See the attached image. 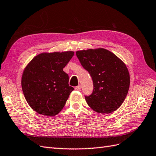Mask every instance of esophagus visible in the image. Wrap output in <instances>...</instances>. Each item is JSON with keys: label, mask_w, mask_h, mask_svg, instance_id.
<instances>
[{"label": "esophagus", "mask_w": 156, "mask_h": 156, "mask_svg": "<svg viewBox=\"0 0 156 156\" xmlns=\"http://www.w3.org/2000/svg\"><path fill=\"white\" fill-rule=\"evenodd\" d=\"M80 89H81V86L80 85H78V86H77V87H75L76 90H80Z\"/></svg>", "instance_id": "1"}]
</instances>
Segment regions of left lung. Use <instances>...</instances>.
I'll return each instance as SVG.
<instances>
[{"label": "left lung", "mask_w": 156, "mask_h": 156, "mask_svg": "<svg viewBox=\"0 0 156 156\" xmlns=\"http://www.w3.org/2000/svg\"><path fill=\"white\" fill-rule=\"evenodd\" d=\"M76 54L93 81V92L85 97L89 107L102 114L115 111L125 101L130 85L125 63L104 48L79 50Z\"/></svg>", "instance_id": "1"}]
</instances>
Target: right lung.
Masks as SVG:
<instances>
[{"instance_id": "add662e5", "label": "right lung", "mask_w": 156, "mask_h": 156, "mask_svg": "<svg viewBox=\"0 0 156 156\" xmlns=\"http://www.w3.org/2000/svg\"><path fill=\"white\" fill-rule=\"evenodd\" d=\"M74 52H44L26 66L21 78L23 94L31 108L37 113L53 117L60 112L74 88L63 70Z\"/></svg>"}]
</instances>
